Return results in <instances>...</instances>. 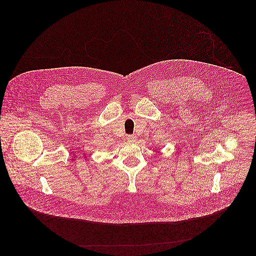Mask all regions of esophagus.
<instances>
[{"instance_id":"obj_1","label":"esophagus","mask_w":256,"mask_h":256,"mask_svg":"<svg viewBox=\"0 0 256 256\" xmlns=\"http://www.w3.org/2000/svg\"><path fill=\"white\" fill-rule=\"evenodd\" d=\"M127 140H128L129 142H135V140H136V135H128V136H127Z\"/></svg>"}]
</instances>
